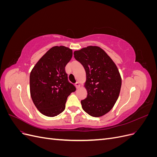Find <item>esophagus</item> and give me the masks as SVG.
Masks as SVG:
<instances>
[{
    "mask_svg": "<svg viewBox=\"0 0 157 157\" xmlns=\"http://www.w3.org/2000/svg\"><path fill=\"white\" fill-rule=\"evenodd\" d=\"M80 86V83L78 82H77L75 83V86H76V88H79Z\"/></svg>",
    "mask_w": 157,
    "mask_h": 157,
    "instance_id": "1",
    "label": "esophagus"
}]
</instances>
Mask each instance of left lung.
<instances>
[{
  "label": "left lung",
  "mask_w": 157,
  "mask_h": 157,
  "mask_svg": "<svg viewBox=\"0 0 157 157\" xmlns=\"http://www.w3.org/2000/svg\"><path fill=\"white\" fill-rule=\"evenodd\" d=\"M75 58L86 74L87 97L81 101L83 110L94 117L105 115L119 96L122 80L115 63L98 46H89L74 52Z\"/></svg>",
  "instance_id": "1"
}]
</instances>
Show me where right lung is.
Returning a JSON list of instances; mask_svg holds the SVG:
<instances>
[{
    "label": "right lung",
    "mask_w": 157,
    "mask_h": 157,
    "mask_svg": "<svg viewBox=\"0 0 157 157\" xmlns=\"http://www.w3.org/2000/svg\"><path fill=\"white\" fill-rule=\"evenodd\" d=\"M72 50L54 46L42 57L30 74V93L35 105L42 115L53 117L62 113L67 97L76 88L68 81L65 66Z\"/></svg>",
    "instance_id": "add662e5"
}]
</instances>
